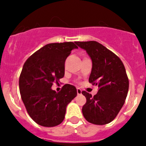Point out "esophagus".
Listing matches in <instances>:
<instances>
[{
    "label": "esophagus",
    "instance_id": "esophagus-1",
    "mask_svg": "<svg viewBox=\"0 0 146 146\" xmlns=\"http://www.w3.org/2000/svg\"><path fill=\"white\" fill-rule=\"evenodd\" d=\"M77 93L78 95H81L82 94V90L80 88H77Z\"/></svg>",
    "mask_w": 146,
    "mask_h": 146
}]
</instances>
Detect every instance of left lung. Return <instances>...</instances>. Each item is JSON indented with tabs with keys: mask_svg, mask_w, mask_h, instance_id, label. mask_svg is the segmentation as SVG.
Instances as JSON below:
<instances>
[{
	"mask_svg": "<svg viewBox=\"0 0 146 146\" xmlns=\"http://www.w3.org/2000/svg\"><path fill=\"white\" fill-rule=\"evenodd\" d=\"M76 44L90 56L92 68L89 82L98 85L99 88L94 96L82 92L87 100L82 107V114L90 123L107 124L115 119L126 100L129 85L126 69L121 60L99 42Z\"/></svg>",
	"mask_w": 146,
	"mask_h": 146,
	"instance_id": "1",
	"label": "left lung"
}]
</instances>
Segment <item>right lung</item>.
<instances>
[{
  "label": "right lung",
  "mask_w": 146,
  "mask_h": 146,
  "mask_svg": "<svg viewBox=\"0 0 146 146\" xmlns=\"http://www.w3.org/2000/svg\"><path fill=\"white\" fill-rule=\"evenodd\" d=\"M73 42L51 43L34 53L24 64L19 79L22 100L30 117L42 126L52 127L64 121L66 107L77 95L75 86L66 84L61 91L51 89L65 73V61Z\"/></svg>",
  "instance_id": "add662e5"
}]
</instances>
